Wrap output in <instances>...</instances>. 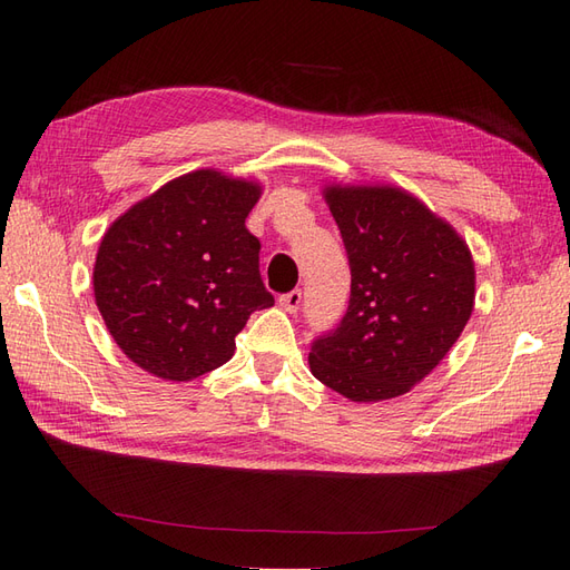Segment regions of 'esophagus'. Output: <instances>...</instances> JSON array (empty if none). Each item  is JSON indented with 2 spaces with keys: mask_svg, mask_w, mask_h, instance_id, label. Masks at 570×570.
I'll list each match as a JSON object with an SVG mask.
<instances>
[{
  "mask_svg": "<svg viewBox=\"0 0 570 570\" xmlns=\"http://www.w3.org/2000/svg\"><path fill=\"white\" fill-rule=\"evenodd\" d=\"M281 306L285 308V312H289V314H295L297 308H299V304H302V289H292V292H287V295H281Z\"/></svg>",
  "mask_w": 570,
  "mask_h": 570,
  "instance_id": "34e87169",
  "label": "esophagus"
}]
</instances>
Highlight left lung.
<instances>
[{
    "label": "left lung",
    "instance_id": "8db88e82",
    "mask_svg": "<svg viewBox=\"0 0 570 570\" xmlns=\"http://www.w3.org/2000/svg\"><path fill=\"white\" fill-rule=\"evenodd\" d=\"M352 271L342 321L312 342L308 366L352 402L409 392L469 323L475 268L450 223L396 187H327Z\"/></svg>",
    "mask_w": 570,
    "mask_h": 570
}]
</instances>
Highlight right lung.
<instances>
[{
	"mask_svg": "<svg viewBox=\"0 0 570 570\" xmlns=\"http://www.w3.org/2000/svg\"><path fill=\"white\" fill-rule=\"evenodd\" d=\"M262 187L195 170L137 202L101 239L95 299L111 337L164 381L230 361L235 335L273 306L245 218Z\"/></svg>",
	"mask_w": 570,
	"mask_h": 570,
	"instance_id": "add662e5",
	"label": "right lung"
}]
</instances>
